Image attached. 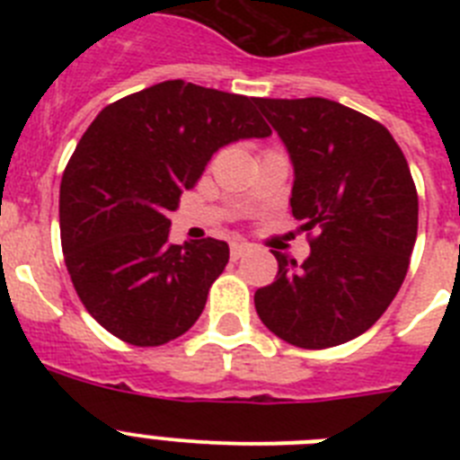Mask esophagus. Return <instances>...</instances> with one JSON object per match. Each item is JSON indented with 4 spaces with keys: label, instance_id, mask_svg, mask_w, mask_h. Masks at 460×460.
<instances>
[{
    "label": "esophagus",
    "instance_id": "esophagus-1",
    "mask_svg": "<svg viewBox=\"0 0 460 460\" xmlns=\"http://www.w3.org/2000/svg\"><path fill=\"white\" fill-rule=\"evenodd\" d=\"M251 249H253V246H251L249 242H233V243H230V258H233V260L243 258V255L249 253Z\"/></svg>",
    "mask_w": 460,
    "mask_h": 460
}]
</instances>
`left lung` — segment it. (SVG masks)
<instances>
[{
	"instance_id": "8db88e82",
	"label": "left lung",
	"mask_w": 460,
	"mask_h": 460,
	"mask_svg": "<svg viewBox=\"0 0 460 460\" xmlns=\"http://www.w3.org/2000/svg\"><path fill=\"white\" fill-rule=\"evenodd\" d=\"M295 165L292 217L315 230L311 255L276 251L279 274L255 292L270 332L323 350L364 334L408 274L420 200L403 152L371 117L320 99H255Z\"/></svg>"
}]
</instances>
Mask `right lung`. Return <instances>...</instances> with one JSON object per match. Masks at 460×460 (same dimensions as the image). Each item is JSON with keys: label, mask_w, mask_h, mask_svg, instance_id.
<instances>
[{"label": "right lung", "mask_w": 460, "mask_h": 460, "mask_svg": "<svg viewBox=\"0 0 460 460\" xmlns=\"http://www.w3.org/2000/svg\"><path fill=\"white\" fill-rule=\"evenodd\" d=\"M267 136L255 99L184 80L101 110L59 186L64 262L101 327L137 348L193 327L230 249L211 237L170 243L168 211L223 145Z\"/></svg>", "instance_id": "add662e5"}]
</instances>
